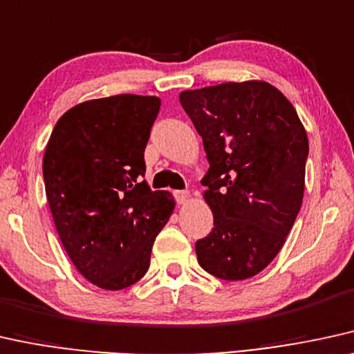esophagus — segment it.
<instances>
[{
    "label": "esophagus",
    "mask_w": 354,
    "mask_h": 354,
    "mask_svg": "<svg viewBox=\"0 0 354 354\" xmlns=\"http://www.w3.org/2000/svg\"><path fill=\"white\" fill-rule=\"evenodd\" d=\"M187 196H189V192H187V191H174V199H176L178 204L186 203Z\"/></svg>",
    "instance_id": "esophagus-1"
}]
</instances>
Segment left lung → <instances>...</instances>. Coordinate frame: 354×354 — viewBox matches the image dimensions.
<instances>
[{"instance_id":"obj_1","label":"left lung","mask_w":354,"mask_h":354,"mask_svg":"<svg viewBox=\"0 0 354 354\" xmlns=\"http://www.w3.org/2000/svg\"><path fill=\"white\" fill-rule=\"evenodd\" d=\"M203 137L205 203L214 229L196 241L199 265L225 281L248 279L283 248L304 198L308 140L283 93L266 82L183 91Z\"/></svg>"}]
</instances>
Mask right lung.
<instances>
[{
	"mask_svg": "<svg viewBox=\"0 0 354 354\" xmlns=\"http://www.w3.org/2000/svg\"><path fill=\"white\" fill-rule=\"evenodd\" d=\"M160 104L137 95L82 102L58 119L47 144L42 171L58 236L75 268L101 289L144 277L173 214V196L144 180Z\"/></svg>",
	"mask_w": 354,
	"mask_h": 354,
	"instance_id": "obj_1",
	"label": "right lung"
}]
</instances>
